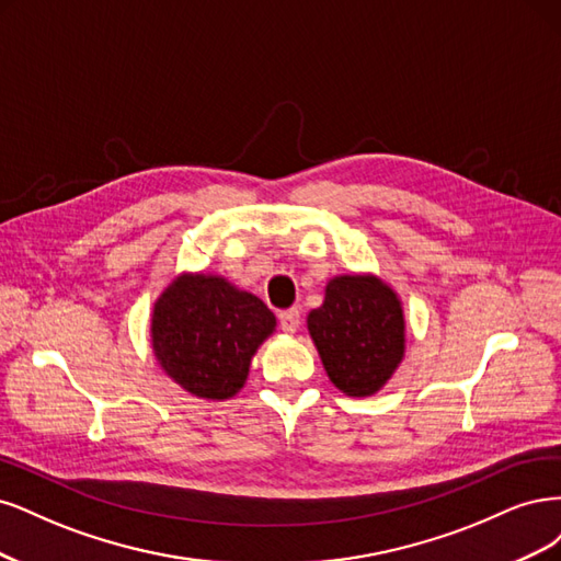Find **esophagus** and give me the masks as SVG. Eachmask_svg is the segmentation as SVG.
<instances>
[{
	"label": "esophagus",
	"instance_id": "1",
	"mask_svg": "<svg viewBox=\"0 0 561 561\" xmlns=\"http://www.w3.org/2000/svg\"><path fill=\"white\" fill-rule=\"evenodd\" d=\"M279 319V327L284 333H296L298 327H300V312L296 310V307H291V310H284L277 314Z\"/></svg>",
	"mask_w": 561,
	"mask_h": 561
}]
</instances>
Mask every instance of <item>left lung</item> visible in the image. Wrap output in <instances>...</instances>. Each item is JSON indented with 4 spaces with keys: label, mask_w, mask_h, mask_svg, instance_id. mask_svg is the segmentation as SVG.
Here are the masks:
<instances>
[{
    "label": "left lung",
    "mask_w": 561,
    "mask_h": 561,
    "mask_svg": "<svg viewBox=\"0 0 561 561\" xmlns=\"http://www.w3.org/2000/svg\"><path fill=\"white\" fill-rule=\"evenodd\" d=\"M321 364L347 396H370L387 385L405 352L399 296L370 275L329 282L323 305L307 317Z\"/></svg>",
    "instance_id": "1"
}]
</instances>
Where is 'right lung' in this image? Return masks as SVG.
Here are the masks:
<instances>
[{
	"label": "right lung",
	"mask_w": 561,
	"mask_h": 561,
	"mask_svg": "<svg viewBox=\"0 0 561 561\" xmlns=\"http://www.w3.org/2000/svg\"><path fill=\"white\" fill-rule=\"evenodd\" d=\"M275 323L261 298L226 279L184 275L153 307L151 342L176 385L197 399L224 401L244 387L251 356Z\"/></svg>",
	"instance_id": "right-lung-1"
}]
</instances>
